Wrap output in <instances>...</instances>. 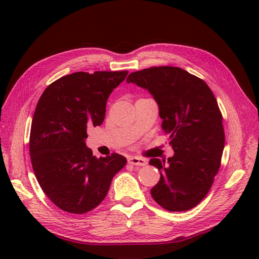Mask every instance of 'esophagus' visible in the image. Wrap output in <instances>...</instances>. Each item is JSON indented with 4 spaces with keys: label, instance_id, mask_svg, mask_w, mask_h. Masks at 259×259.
Listing matches in <instances>:
<instances>
[{
    "label": "esophagus",
    "instance_id": "1",
    "mask_svg": "<svg viewBox=\"0 0 259 259\" xmlns=\"http://www.w3.org/2000/svg\"><path fill=\"white\" fill-rule=\"evenodd\" d=\"M128 163L132 165H138V166H145L147 165L148 161L144 158H138V156H132L128 159Z\"/></svg>",
    "mask_w": 259,
    "mask_h": 259
}]
</instances>
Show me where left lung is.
Returning <instances> with one entry per match:
<instances>
[{
  "instance_id": "left-lung-1",
  "label": "left lung",
  "mask_w": 259,
  "mask_h": 259,
  "mask_svg": "<svg viewBox=\"0 0 259 259\" xmlns=\"http://www.w3.org/2000/svg\"><path fill=\"white\" fill-rule=\"evenodd\" d=\"M126 82L151 94L174 150L167 161L149 162L161 173L150 191L153 200L170 211L194 207L213 185L225 147L223 116L213 92L199 77L168 66L132 72Z\"/></svg>"
}]
</instances>
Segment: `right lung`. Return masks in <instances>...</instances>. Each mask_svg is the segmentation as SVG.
<instances>
[{
    "instance_id": "add662e5",
    "label": "right lung",
    "mask_w": 259,
    "mask_h": 259,
    "mask_svg": "<svg viewBox=\"0 0 259 259\" xmlns=\"http://www.w3.org/2000/svg\"><path fill=\"white\" fill-rule=\"evenodd\" d=\"M127 71L74 72L43 92L31 123L30 156L42 190L60 209L84 214L105 199L126 159L93 155L88 130L101 125L107 99Z\"/></svg>"
}]
</instances>
